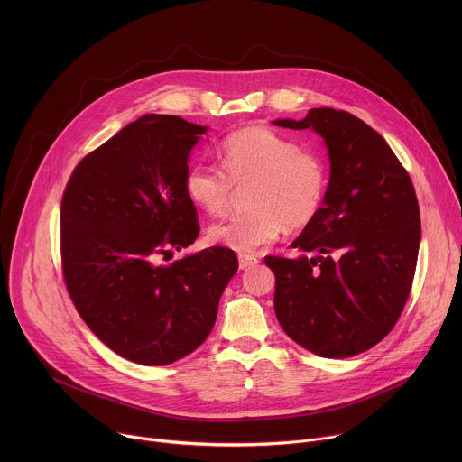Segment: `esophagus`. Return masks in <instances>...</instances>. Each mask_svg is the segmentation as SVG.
Returning a JSON list of instances; mask_svg holds the SVG:
<instances>
[{"label": "esophagus", "instance_id": "esophagus-1", "mask_svg": "<svg viewBox=\"0 0 462 462\" xmlns=\"http://www.w3.org/2000/svg\"><path fill=\"white\" fill-rule=\"evenodd\" d=\"M237 259H239V269H241V271H246V269H252L254 265H257V257H254V255L239 254Z\"/></svg>", "mask_w": 462, "mask_h": 462}]
</instances>
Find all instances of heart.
<instances>
[{"instance_id":"1","label":"heart","mask_w":462,"mask_h":462,"mask_svg":"<svg viewBox=\"0 0 462 462\" xmlns=\"http://www.w3.org/2000/svg\"><path fill=\"white\" fill-rule=\"evenodd\" d=\"M221 168L197 162L184 186L189 199L210 216L230 207L234 188H243L246 212L208 228V241L250 254L276 241L283 230L310 226L323 208L327 166L314 150L265 125H246L219 144Z\"/></svg>"}]
</instances>
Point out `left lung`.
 <instances>
[{
	"instance_id": "left-lung-1",
	"label": "left lung",
	"mask_w": 462,
	"mask_h": 462,
	"mask_svg": "<svg viewBox=\"0 0 462 462\" xmlns=\"http://www.w3.org/2000/svg\"><path fill=\"white\" fill-rule=\"evenodd\" d=\"M276 125L312 127L331 159L323 208L292 243L318 255L265 257L278 321L310 353L360 355L391 333L411 292L420 243L413 182L383 137L347 111L316 107Z\"/></svg>"
}]
</instances>
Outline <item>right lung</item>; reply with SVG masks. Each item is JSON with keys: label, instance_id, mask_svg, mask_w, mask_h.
I'll use <instances>...</instances> for the list:
<instances>
[{"label": "right lung", "instance_id": "1", "mask_svg": "<svg viewBox=\"0 0 462 462\" xmlns=\"http://www.w3.org/2000/svg\"><path fill=\"white\" fill-rule=\"evenodd\" d=\"M203 134L175 115H144L88 153L63 189L65 287L91 331L135 364L168 365L199 347L237 273L225 246L159 263L199 236L184 179Z\"/></svg>", "mask_w": 462, "mask_h": 462}]
</instances>
